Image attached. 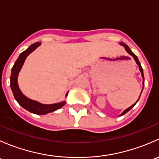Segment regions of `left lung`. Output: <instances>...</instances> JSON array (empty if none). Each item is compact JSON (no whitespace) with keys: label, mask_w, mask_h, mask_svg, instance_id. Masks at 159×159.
<instances>
[{"label":"left lung","mask_w":159,"mask_h":159,"mask_svg":"<svg viewBox=\"0 0 159 159\" xmlns=\"http://www.w3.org/2000/svg\"><path fill=\"white\" fill-rule=\"evenodd\" d=\"M121 44V45H123V46H124V47H125V50H126V51H127V52H128V53H129V54H131V56H132V57H134V60H135V61H136V64H137V65H139V70H140L141 73H142V78H143V83H142V84H143V87H144V84H145V81H144V80H145V79H144V75H143V69H142V66H141V64H140V62H139V59H138L137 56H136V55H135V54H134V53H133V52H132V51H131V50H130V48H129V46H128V45H127V44H124V43H121V44ZM142 90H143V89H142ZM141 94H142V92H141ZM139 98H140V96H139ZM139 99H138V101H139ZM138 101H137V102H135V103H134V105H131V107H129V108H127V109H126V110H125V111H124V112H122V114H121V115H125V114H126V113H127V112H128V111H130V110H131V108H133V107H134V105H135V104H136V103H137V102H138Z\"/></svg>","instance_id":"left-lung-1"}]
</instances>
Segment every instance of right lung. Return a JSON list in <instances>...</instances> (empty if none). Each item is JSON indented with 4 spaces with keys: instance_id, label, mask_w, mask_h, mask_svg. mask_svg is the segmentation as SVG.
Masks as SVG:
<instances>
[{
    "instance_id": "obj_1",
    "label": "right lung",
    "mask_w": 159,
    "mask_h": 159,
    "mask_svg": "<svg viewBox=\"0 0 159 159\" xmlns=\"http://www.w3.org/2000/svg\"><path fill=\"white\" fill-rule=\"evenodd\" d=\"M40 44H41L40 42H35L34 44H31L28 49L25 50V51H23L19 55L18 58L15 61L12 68V70H11L10 85L11 90L13 91V94H14V98L16 99V101L18 102V104L20 106L23 107L26 110H28V111L36 114V115H46V114L54 111L63 107L65 105V102H62L57 104H52V105L41 104L38 102H35V101L30 100V99L28 98L26 96L24 95L21 91H20V89H19L18 84H17L18 73L20 71V68H21L22 65H23L24 62H25V59L28 57V54L31 53L33 51H34ZM67 94H68V93H67Z\"/></svg>"
}]
</instances>
